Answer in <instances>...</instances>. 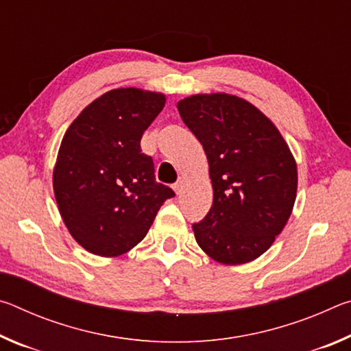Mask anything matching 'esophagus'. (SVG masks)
Listing matches in <instances>:
<instances>
[{
    "label": "esophagus",
    "instance_id": "obj_1",
    "mask_svg": "<svg viewBox=\"0 0 351 351\" xmlns=\"http://www.w3.org/2000/svg\"><path fill=\"white\" fill-rule=\"evenodd\" d=\"M182 187H184V180H182V178H180V180H178V182L173 184V190L176 192V195H181Z\"/></svg>",
    "mask_w": 351,
    "mask_h": 351
}]
</instances>
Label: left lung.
<instances>
[{
  "mask_svg": "<svg viewBox=\"0 0 351 351\" xmlns=\"http://www.w3.org/2000/svg\"><path fill=\"white\" fill-rule=\"evenodd\" d=\"M203 144L213 203L193 224L198 246L218 263L243 265L274 243L293 212L297 164L283 136L257 106L226 93L178 102Z\"/></svg>",
  "mask_w": 351,
  "mask_h": 351,
  "instance_id": "left-lung-1",
  "label": "left lung"
}]
</instances>
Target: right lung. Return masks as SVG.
Segmentation results:
<instances>
[{"mask_svg":"<svg viewBox=\"0 0 351 351\" xmlns=\"http://www.w3.org/2000/svg\"><path fill=\"white\" fill-rule=\"evenodd\" d=\"M164 105L162 93L117 88L93 100L64 133L52 186L63 223L88 252H128L175 197L141 152L142 134Z\"/></svg>","mask_w":351,"mask_h":351,"instance_id":"obj_1","label":"right lung"}]
</instances>
